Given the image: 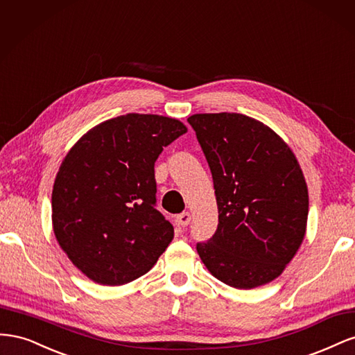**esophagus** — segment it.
Segmentation results:
<instances>
[{
	"label": "esophagus",
	"instance_id": "34e87169",
	"mask_svg": "<svg viewBox=\"0 0 355 355\" xmlns=\"http://www.w3.org/2000/svg\"><path fill=\"white\" fill-rule=\"evenodd\" d=\"M176 222L180 225V227H188V223L191 222V213L189 211H184L176 216Z\"/></svg>",
	"mask_w": 355,
	"mask_h": 355
}]
</instances>
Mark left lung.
Segmentation results:
<instances>
[{"label": "left lung", "instance_id": "left-lung-1", "mask_svg": "<svg viewBox=\"0 0 355 355\" xmlns=\"http://www.w3.org/2000/svg\"><path fill=\"white\" fill-rule=\"evenodd\" d=\"M209 163L219 223L197 252L213 277L254 288L282 275L306 232L308 188L292 149L272 128L243 114H194Z\"/></svg>", "mask_w": 355, "mask_h": 355}]
</instances>
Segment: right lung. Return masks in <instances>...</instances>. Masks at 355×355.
Segmentation results:
<instances>
[{"label":"right lung","instance_id":"obj_1","mask_svg":"<svg viewBox=\"0 0 355 355\" xmlns=\"http://www.w3.org/2000/svg\"><path fill=\"white\" fill-rule=\"evenodd\" d=\"M187 132L176 118L125 114L90 128L63 158L51 194L53 231L92 282L136 280L173 240V225L155 209L154 164Z\"/></svg>","mask_w":355,"mask_h":355}]
</instances>
